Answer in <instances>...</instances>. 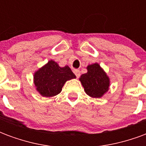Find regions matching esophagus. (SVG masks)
<instances>
[{"label": "esophagus", "mask_w": 146, "mask_h": 146, "mask_svg": "<svg viewBox=\"0 0 146 146\" xmlns=\"http://www.w3.org/2000/svg\"><path fill=\"white\" fill-rule=\"evenodd\" d=\"M73 73H75V75H76V76L78 78L80 76V72L79 70H73Z\"/></svg>", "instance_id": "34e87169"}]
</instances>
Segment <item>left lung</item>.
Here are the masks:
<instances>
[{"instance_id": "1", "label": "left lung", "mask_w": 146, "mask_h": 146, "mask_svg": "<svg viewBox=\"0 0 146 146\" xmlns=\"http://www.w3.org/2000/svg\"><path fill=\"white\" fill-rule=\"evenodd\" d=\"M87 70L79 79L84 92L92 98H102L110 89V77L97 62L88 65Z\"/></svg>"}]
</instances>
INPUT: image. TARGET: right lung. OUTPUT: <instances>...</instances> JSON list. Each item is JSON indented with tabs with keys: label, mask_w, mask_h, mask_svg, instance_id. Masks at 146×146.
<instances>
[{
	"label": "right lung",
	"mask_w": 146,
	"mask_h": 146,
	"mask_svg": "<svg viewBox=\"0 0 146 146\" xmlns=\"http://www.w3.org/2000/svg\"><path fill=\"white\" fill-rule=\"evenodd\" d=\"M75 78L68 66L61 67L54 60H49L34 72L33 84L40 95L50 98L59 94L66 81Z\"/></svg>",
	"instance_id": "obj_1"
}]
</instances>
